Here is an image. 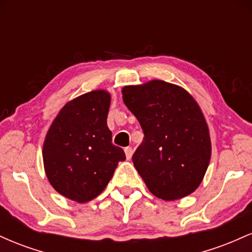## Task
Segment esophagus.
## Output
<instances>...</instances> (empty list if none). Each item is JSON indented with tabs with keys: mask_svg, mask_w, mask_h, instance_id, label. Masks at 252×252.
I'll return each mask as SVG.
<instances>
[{
	"mask_svg": "<svg viewBox=\"0 0 252 252\" xmlns=\"http://www.w3.org/2000/svg\"><path fill=\"white\" fill-rule=\"evenodd\" d=\"M124 153H126V158L130 160V158H131V156H132V153H134V150H132L131 147H126V148L124 149Z\"/></svg>",
	"mask_w": 252,
	"mask_h": 252,
	"instance_id": "1",
	"label": "esophagus"
}]
</instances>
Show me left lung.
Listing matches in <instances>:
<instances>
[{
	"label": "left lung",
	"instance_id": "8db88e82",
	"mask_svg": "<svg viewBox=\"0 0 252 252\" xmlns=\"http://www.w3.org/2000/svg\"><path fill=\"white\" fill-rule=\"evenodd\" d=\"M122 94L143 130L132 162L148 189L167 201L194 192L211 158L209 126L194 98L163 80L124 86Z\"/></svg>",
	"mask_w": 252,
	"mask_h": 252
}]
</instances>
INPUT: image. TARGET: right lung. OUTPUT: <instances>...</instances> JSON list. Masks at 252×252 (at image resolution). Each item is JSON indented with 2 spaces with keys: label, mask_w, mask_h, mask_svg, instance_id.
Here are the masks:
<instances>
[{
  "label": "right lung",
  "mask_w": 252,
  "mask_h": 252,
  "mask_svg": "<svg viewBox=\"0 0 252 252\" xmlns=\"http://www.w3.org/2000/svg\"><path fill=\"white\" fill-rule=\"evenodd\" d=\"M111 96L96 90L74 98L60 110L48 129L42 158L48 181L58 193L88 202L103 192L123 149L112 144L106 124Z\"/></svg>",
  "instance_id": "right-lung-1"
}]
</instances>
